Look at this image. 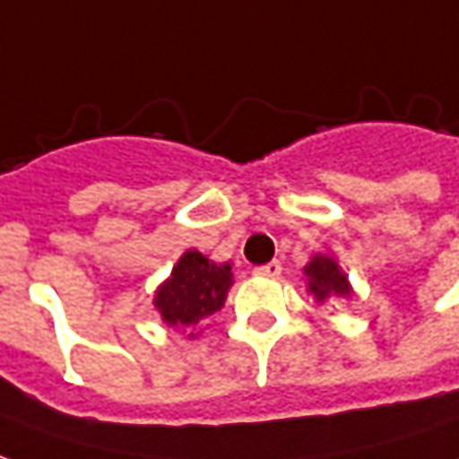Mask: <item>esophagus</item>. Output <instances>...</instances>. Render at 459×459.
<instances>
[{"label":"esophagus","mask_w":459,"mask_h":459,"mask_svg":"<svg viewBox=\"0 0 459 459\" xmlns=\"http://www.w3.org/2000/svg\"><path fill=\"white\" fill-rule=\"evenodd\" d=\"M255 273H258V276H271V279H273V276H279V273H281V264H279V261H269V264L258 266Z\"/></svg>","instance_id":"34e87169"}]
</instances>
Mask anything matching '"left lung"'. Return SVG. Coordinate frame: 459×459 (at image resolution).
Instances as JSON below:
<instances>
[{
	"mask_svg": "<svg viewBox=\"0 0 459 459\" xmlns=\"http://www.w3.org/2000/svg\"><path fill=\"white\" fill-rule=\"evenodd\" d=\"M308 276V289H311V294L316 296L319 301H324L326 296H349L351 294V289H349L347 276L339 271L332 258H326V255H314L311 258V264H308L307 269Z\"/></svg>",
	"mask_w": 459,
	"mask_h": 459,
	"instance_id": "1",
	"label": "left lung"
}]
</instances>
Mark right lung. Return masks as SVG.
<instances>
[{
  "instance_id": "obj_1",
  "label": "right lung",
  "mask_w": 459,
  "mask_h": 459,
  "mask_svg": "<svg viewBox=\"0 0 459 459\" xmlns=\"http://www.w3.org/2000/svg\"><path fill=\"white\" fill-rule=\"evenodd\" d=\"M230 283V266H216L204 254L188 251L160 286L155 307L170 326H195L223 307Z\"/></svg>"
}]
</instances>
